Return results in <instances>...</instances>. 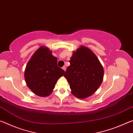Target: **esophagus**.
I'll return each instance as SVG.
<instances>
[{"instance_id":"34e87169","label":"esophagus","mask_w":133,"mask_h":133,"mask_svg":"<svg viewBox=\"0 0 133 133\" xmlns=\"http://www.w3.org/2000/svg\"><path fill=\"white\" fill-rule=\"evenodd\" d=\"M62 69H63L64 71H66V66H63V67H62Z\"/></svg>"}]
</instances>
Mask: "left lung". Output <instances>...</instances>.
I'll return each instance as SVG.
<instances>
[{"label":"left lung","mask_w":133,"mask_h":133,"mask_svg":"<svg viewBox=\"0 0 133 133\" xmlns=\"http://www.w3.org/2000/svg\"><path fill=\"white\" fill-rule=\"evenodd\" d=\"M64 74L71 93L83 99L91 96L100 86L104 77V69L98 58L90 49L81 46L70 60Z\"/></svg>","instance_id":"obj_1"}]
</instances>
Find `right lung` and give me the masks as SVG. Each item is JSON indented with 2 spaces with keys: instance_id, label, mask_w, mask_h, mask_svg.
Wrapping results in <instances>:
<instances>
[{
  "instance_id": "obj_1",
  "label": "right lung",
  "mask_w": 133,
  "mask_h": 133,
  "mask_svg": "<svg viewBox=\"0 0 133 133\" xmlns=\"http://www.w3.org/2000/svg\"><path fill=\"white\" fill-rule=\"evenodd\" d=\"M51 53L47 47H40L29 60L24 71L28 87L40 97L50 96L57 80L65 73L57 66V58Z\"/></svg>"
}]
</instances>
